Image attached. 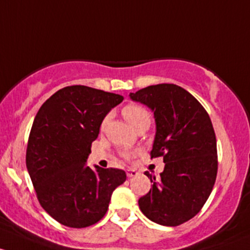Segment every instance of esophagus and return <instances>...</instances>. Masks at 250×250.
<instances>
[{
	"label": "esophagus",
	"mask_w": 250,
	"mask_h": 250,
	"mask_svg": "<svg viewBox=\"0 0 250 250\" xmlns=\"http://www.w3.org/2000/svg\"><path fill=\"white\" fill-rule=\"evenodd\" d=\"M126 174H127V177H128V178H132V177L137 176V174H138V172L136 171L135 168H127V171H126Z\"/></svg>",
	"instance_id": "esophagus-1"
}]
</instances>
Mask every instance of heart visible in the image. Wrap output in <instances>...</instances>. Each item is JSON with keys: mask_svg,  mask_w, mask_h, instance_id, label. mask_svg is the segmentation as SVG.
Returning <instances> with one entry per match:
<instances>
[{"mask_svg": "<svg viewBox=\"0 0 250 250\" xmlns=\"http://www.w3.org/2000/svg\"><path fill=\"white\" fill-rule=\"evenodd\" d=\"M123 115L135 128L144 122H150L151 118L150 113L140 104H127V106H125L124 109H123ZM104 124H106V122L104 123Z\"/></svg>", "mask_w": 250, "mask_h": 250, "instance_id": "b5f03b06", "label": "heart"}]
</instances>
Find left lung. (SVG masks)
I'll return each mask as SVG.
<instances>
[{
	"label": "left lung",
	"instance_id": "8db88e82",
	"mask_svg": "<svg viewBox=\"0 0 250 250\" xmlns=\"http://www.w3.org/2000/svg\"><path fill=\"white\" fill-rule=\"evenodd\" d=\"M132 101L154 112L156 133L151 158L163 156L160 178L149 172L153 187L138 200L148 219L178 226L201 210L214 187L218 172L217 140L202 104L176 84H158L131 92Z\"/></svg>",
	"mask_w": 250,
	"mask_h": 250
}]
</instances>
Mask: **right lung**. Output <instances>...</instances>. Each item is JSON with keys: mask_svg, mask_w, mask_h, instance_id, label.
I'll return each mask as SVG.
<instances>
[{"mask_svg": "<svg viewBox=\"0 0 250 250\" xmlns=\"http://www.w3.org/2000/svg\"><path fill=\"white\" fill-rule=\"evenodd\" d=\"M123 100L94 87L66 86L36 114L26 167L41 206L62 225L82 229L96 224L106 214L112 192L126 181L123 169L86 166L104 117Z\"/></svg>", "mask_w": 250, "mask_h": 250, "instance_id": "add662e5", "label": "right lung"}]
</instances>
